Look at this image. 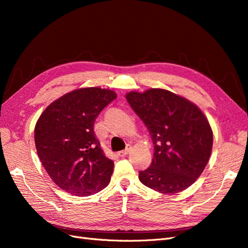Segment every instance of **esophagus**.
Listing matches in <instances>:
<instances>
[{"label":"esophagus","instance_id":"obj_1","mask_svg":"<svg viewBox=\"0 0 248 248\" xmlns=\"http://www.w3.org/2000/svg\"><path fill=\"white\" fill-rule=\"evenodd\" d=\"M129 151H130V146L127 147L125 150H123V151H120L118 154H119V156H121V157H125V156H127V154L129 153Z\"/></svg>","mask_w":248,"mask_h":248}]
</instances>
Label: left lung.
Here are the masks:
<instances>
[{
	"instance_id": "8db88e82",
	"label": "left lung",
	"mask_w": 248,
	"mask_h": 248,
	"mask_svg": "<svg viewBox=\"0 0 248 248\" xmlns=\"http://www.w3.org/2000/svg\"><path fill=\"white\" fill-rule=\"evenodd\" d=\"M125 97L154 145L151 166L140 170V181L164 194L188 188L205 170L212 152L213 132L204 112L164 89L131 91Z\"/></svg>"
}]
</instances>
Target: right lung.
<instances>
[{
	"instance_id": "obj_1",
	"label": "right lung",
	"mask_w": 248,
	"mask_h": 248,
	"mask_svg": "<svg viewBox=\"0 0 248 248\" xmlns=\"http://www.w3.org/2000/svg\"><path fill=\"white\" fill-rule=\"evenodd\" d=\"M116 98L108 89H77L52 101L37 120V154L50 179L66 192L88 197L108 185L114 161L103 153L93 126Z\"/></svg>"
}]
</instances>
